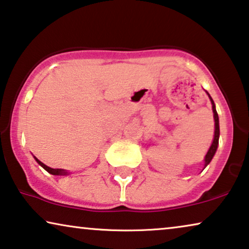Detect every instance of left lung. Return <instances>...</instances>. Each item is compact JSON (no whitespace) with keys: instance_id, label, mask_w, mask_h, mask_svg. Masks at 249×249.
<instances>
[{"instance_id":"1","label":"left lung","mask_w":249,"mask_h":249,"mask_svg":"<svg viewBox=\"0 0 249 249\" xmlns=\"http://www.w3.org/2000/svg\"><path fill=\"white\" fill-rule=\"evenodd\" d=\"M206 93L208 95V98H210L211 100V104H212V110H213V117H214V122H215V130H214V138H213V142H212L210 149H208L206 156H205L204 158V168L207 166L208 164L211 163V160L213 159L215 152L217 150V145H218V138H220V123H218V115H217V111H216V108H215V104L213 101V99L210 95V93L206 91Z\"/></svg>"}]
</instances>
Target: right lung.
<instances>
[{
    "label": "right lung",
    "instance_id": "right-lung-1",
    "mask_svg": "<svg viewBox=\"0 0 249 249\" xmlns=\"http://www.w3.org/2000/svg\"><path fill=\"white\" fill-rule=\"evenodd\" d=\"M34 158H35V160L37 161V164L39 165V166H42L46 172H49L50 174H52V175H69L71 174V172H68L67 170H64V168H52V167L46 166V165L43 164L41 160H38L35 156H34Z\"/></svg>",
    "mask_w": 249,
    "mask_h": 249
}]
</instances>
